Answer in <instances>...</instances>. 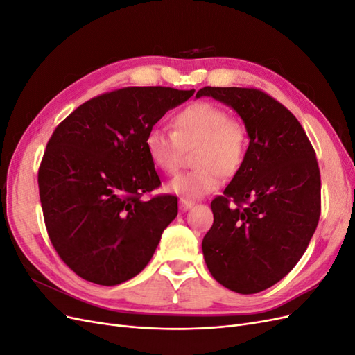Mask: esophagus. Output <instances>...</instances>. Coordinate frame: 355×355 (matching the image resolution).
<instances>
[{
    "label": "esophagus",
    "instance_id": "obj_1",
    "mask_svg": "<svg viewBox=\"0 0 355 355\" xmlns=\"http://www.w3.org/2000/svg\"><path fill=\"white\" fill-rule=\"evenodd\" d=\"M192 207H194V202H192V201L185 200V198H180L179 200V209H180V211L185 213V211H188Z\"/></svg>",
    "mask_w": 355,
    "mask_h": 355
}]
</instances>
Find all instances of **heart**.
I'll use <instances>...</instances> for the list:
<instances>
[{"label":"heart","mask_w":355,"mask_h":355,"mask_svg":"<svg viewBox=\"0 0 355 355\" xmlns=\"http://www.w3.org/2000/svg\"><path fill=\"white\" fill-rule=\"evenodd\" d=\"M171 132L164 127H153L145 136V149L151 163L164 173L178 170L185 149L192 151V168L171 179L167 192L185 200H198L216 191L222 184V173L234 176L241 168L249 136L247 128L227 111L211 102H196L173 118Z\"/></svg>","instance_id":"heart-1"}]
</instances>
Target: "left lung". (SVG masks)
Instances as JSON below:
<instances>
[{
	"mask_svg": "<svg viewBox=\"0 0 355 355\" xmlns=\"http://www.w3.org/2000/svg\"><path fill=\"white\" fill-rule=\"evenodd\" d=\"M201 96L232 108L249 136L241 168L211 201L204 261L214 280L232 292H262L293 270L317 228L315 153L296 116L261 90L204 87L196 98Z\"/></svg>",
	"mask_w": 355,
	"mask_h": 355,
	"instance_id": "obj_1",
	"label": "left lung"
}]
</instances>
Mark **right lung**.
I'll use <instances>...</instances> for the list:
<instances>
[{
    "label": "right lung",
    "mask_w": 355,
    "mask_h": 355,
    "mask_svg": "<svg viewBox=\"0 0 355 355\" xmlns=\"http://www.w3.org/2000/svg\"><path fill=\"white\" fill-rule=\"evenodd\" d=\"M196 90L125 87L78 106L51 135L38 170L42 214L60 259L81 278L116 286L151 261L178 216L159 187L145 136Z\"/></svg>",
    "instance_id": "1"
}]
</instances>
